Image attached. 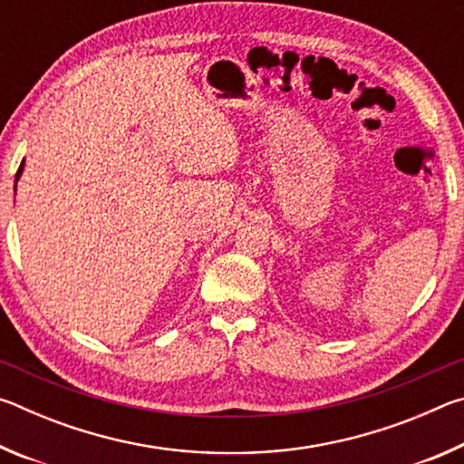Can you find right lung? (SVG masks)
<instances>
[{"mask_svg": "<svg viewBox=\"0 0 464 464\" xmlns=\"http://www.w3.org/2000/svg\"><path fill=\"white\" fill-rule=\"evenodd\" d=\"M22 171H24V161L20 163V168H18V174H15V186H18V179H20V176H22Z\"/></svg>", "mask_w": 464, "mask_h": 464, "instance_id": "right-lung-1", "label": "right lung"}]
</instances>
